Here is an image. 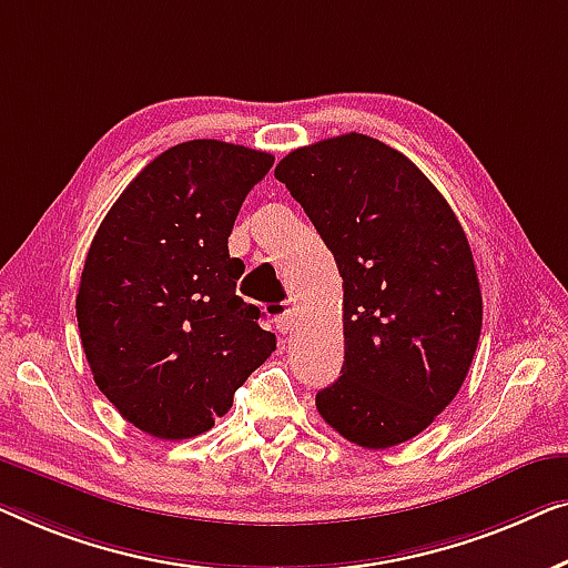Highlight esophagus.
I'll use <instances>...</instances> for the list:
<instances>
[{
  "mask_svg": "<svg viewBox=\"0 0 568 568\" xmlns=\"http://www.w3.org/2000/svg\"><path fill=\"white\" fill-rule=\"evenodd\" d=\"M275 326L281 329L283 334H287L295 326V308L293 303H283L281 311L275 314Z\"/></svg>",
  "mask_w": 568,
  "mask_h": 568,
  "instance_id": "34e87169",
  "label": "esophagus"
}]
</instances>
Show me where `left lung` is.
<instances>
[{
	"instance_id": "1",
	"label": "left lung",
	"mask_w": 568,
	"mask_h": 568,
	"mask_svg": "<svg viewBox=\"0 0 568 568\" xmlns=\"http://www.w3.org/2000/svg\"><path fill=\"white\" fill-rule=\"evenodd\" d=\"M342 275L345 365L316 409L345 440H412L458 394L481 337L466 231L402 151L363 133L295 149L275 166Z\"/></svg>"
}]
</instances>
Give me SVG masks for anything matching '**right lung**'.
<instances>
[{"instance_id":"add662e5","label":"right lung","mask_w":568,"mask_h":568,"mask_svg":"<svg viewBox=\"0 0 568 568\" xmlns=\"http://www.w3.org/2000/svg\"><path fill=\"white\" fill-rule=\"evenodd\" d=\"M275 156L197 139L166 149L123 190L87 252L79 337L94 383L162 440L203 435L275 353L260 308L236 295L229 236Z\"/></svg>"}]
</instances>
